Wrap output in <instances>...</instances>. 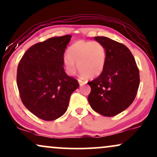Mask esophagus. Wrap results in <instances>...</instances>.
<instances>
[{"label":"esophagus","instance_id":"obj_1","mask_svg":"<svg viewBox=\"0 0 157 157\" xmlns=\"http://www.w3.org/2000/svg\"><path fill=\"white\" fill-rule=\"evenodd\" d=\"M78 81L79 85H80V86H83V85H84L85 83H86V81H83V80H81V79H78Z\"/></svg>","mask_w":157,"mask_h":157}]
</instances>
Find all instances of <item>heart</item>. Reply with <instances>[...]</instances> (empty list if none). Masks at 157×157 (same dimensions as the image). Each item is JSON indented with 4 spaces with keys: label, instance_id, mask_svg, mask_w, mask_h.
<instances>
[{
    "label": "heart",
    "instance_id": "1",
    "mask_svg": "<svg viewBox=\"0 0 157 157\" xmlns=\"http://www.w3.org/2000/svg\"><path fill=\"white\" fill-rule=\"evenodd\" d=\"M63 64L67 74L74 75L78 71L84 76L94 78L102 72L107 61V50L98 41L78 40L69 47Z\"/></svg>",
    "mask_w": 157,
    "mask_h": 157
}]
</instances>
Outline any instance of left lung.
I'll return each mask as SVG.
<instances>
[{
	"label": "left lung",
	"mask_w": 157,
	"mask_h": 157,
	"mask_svg": "<svg viewBox=\"0 0 157 157\" xmlns=\"http://www.w3.org/2000/svg\"><path fill=\"white\" fill-rule=\"evenodd\" d=\"M107 50L101 74L90 82L88 101L100 115L113 117L133 103L140 83L139 70L131 52L123 44L106 36H94Z\"/></svg>",
	"instance_id": "1"
}]
</instances>
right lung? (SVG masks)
I'll return each mask as SVG.
<instances>
[{
	"instance_id": "1",
	"label": "right lung",
	"mask_w": 157,
	"mask_h": 157,
	"mask_svg": "<svg viewBox=\"0 0 157 157\" xmlns=\"http://www.w3.org/2000/svg\"><path fill=\"white\" fill-rule=\"evenodd\" d=\"M71 35L49 38L26 50L19 61L16 82L22 103L39 118L58 119L66 113L78 81L65 72L63 59Z\"/></svg>"
}]
</instances>
